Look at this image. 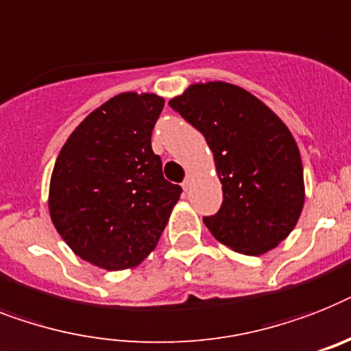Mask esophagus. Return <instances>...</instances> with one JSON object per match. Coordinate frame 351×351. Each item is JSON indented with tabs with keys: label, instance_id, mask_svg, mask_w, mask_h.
Wrapping results in <instances>:
<instances>
[{
	"label": "esophagus",
	"instance_id": "1",
	"mask_svg": "<svg viewBox=\"0 0 351 351\" xmlns=\"http://www.w3.org/2000/svg\"><path fill=\"white\" fill-rule=\"evenodd\" d=\"M192 181H193V176H192V173H188L186 179L182 181V188H184V190H188V188L192 186Z\"/></svg>",
	"mask_w": 351,
	"mask_h": 351
}]
</instances>
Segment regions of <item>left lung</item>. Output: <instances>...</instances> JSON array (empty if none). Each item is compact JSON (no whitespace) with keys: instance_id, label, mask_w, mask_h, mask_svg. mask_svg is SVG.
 I'll use <instances>...</instances> for the list:
<instances>
[{"instance_id":"1","label":"left lung","mask_w":351,"mask_h":351,"mask_svg":"<svg viewBox=\"0 0 351 351\" xmlns=\"http://www.w3.org/2000/svg\"><path fill=\"white\" fill-rule=\"evenodd\" d=\"M170 107L213 152L222 206L204 217L211 234L237 253L258 256L285 240L303 210V165L289 127L262 100L228 82L192 84Z\"/></svg>"}]
</instances>
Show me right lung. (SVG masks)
<instances>
[{
	"label": "right lung",
	"instance_id": "right-lung-1",
	"mask_svg": "<svg viewBox=\"0 0 351 351\" xmlns=\"http://www.w3.org/2000/svg\"><path fill=\"white\" fill-rule=\"evenodd\" d=\"M163 106L154 93H120L78 123L55 161V230L77 256L106 271L140 265L181 197L150 145Z\"/></svg>",
	"mask_w": 351,
	"mask_h": 351
}]
</instances>
